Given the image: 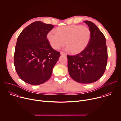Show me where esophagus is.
Here are the masks:
<instances>
[{
  "mask_svg": "<svg viewBox=\"0 0 121 121\" xmlns=\"http://www.w3.org/2000/svg\"><path fill=\"white\" fill-rule=\"evenodd\" d=\"M60 54H61V55H62V56H66V54H65V53L63 52H60Z\"/></svg>",
  "mask_w": 121,
  "mask_h": 121,
  "instance_id": "obj_1",
  "label": "esophagus"
}]
</instances>
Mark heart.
<instances>
[{
    "instance_id": "obj_1",
    "label": "heart",
    "mask_w": 121,
    "mask_h": 121,
    "mask_svg": "<svg viewBox=\"0 0 121 121\" xmlns=\"http://www.w3.org/2000/svg\"><path fill=\"white\" fill-rule=\"evenodd\" d=\"M46 37L53 49H59L65 44L67 46L65 49L66 51L78 54L88 46L91 40V32L88 27L72 25L59 27L56 29V33L50 31Z\"/></svg>"
}]
</instances>
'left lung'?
Masks as SVG:
<instances>
[{
  "label": "left lung",
  "instance_id": "8db88e82",
  "mask_svg": "<svg viewBox=\"0 0 121 121\" xmlns=\"http://www.w3.org/2000/svg\"><path fill=\"white\" fill-rule=\"evenodd\" d=\"M91 32L90 43L82 52L75 56H67L70 76L82 84L93 83L104 74L107 63L108 53L106 39L92 22L85 21Z\"/></svg>",
  "mask_w": 121,
  "mask_h": 121
}]
</instances>
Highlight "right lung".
<instances>
[{
    "instance_id": "1",
    "label": "right lung",
    "mask_w": 121,
    "mask_h": 121,
    "mask_svg": "<svg viewBox=\"0 0 121 121\" xmlns=\"http://www.w3.org/2000/svg\"><path fill=\"white\" fill-rule=\"evenodd\" d=\"M54 25L36 21L26 27L17 41L14 64L19 77L24 82L38 85L50 79L60 54L51 46L47 33Z\"/></svg>"
}]
</instances>
